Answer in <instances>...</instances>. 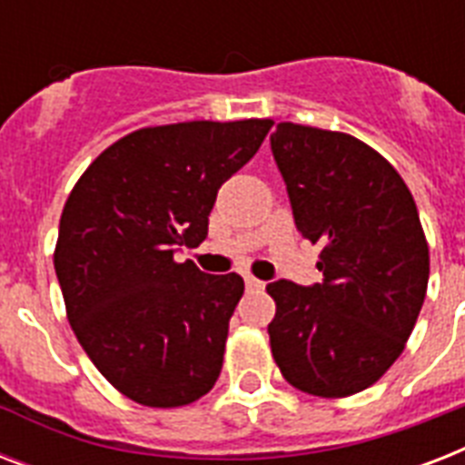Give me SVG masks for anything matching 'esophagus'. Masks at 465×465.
I'll return each mask as SVG.
<instances>
[{
	"instance_id": "1",
	"label": "esophagus",
	"mask_w": 465,
	"mask_h": 465,
	"mask_svg": "<svg viewBox=\"0 0 465 465\" xmlns=\"http://www.w3.org/2000/svg\"><path fill=\"white\" fill-rule=\"evenodd\" d=\"M262 287H265V282L255 280L253 275H246V290H262Z\"/></svg>"
}]
</instances>
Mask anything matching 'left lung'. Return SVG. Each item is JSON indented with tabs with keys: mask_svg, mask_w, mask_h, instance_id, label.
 Instances as JSON below:
<instances>
[{
	"mask_svg": "<svg viewBox=\"0 0 465 465\" xmlns=\"http://www.w3.org/2000/svg\"><path fill=\"white\" fill-rule=\"evenodd\" d=\"M294 224L321 243L323 282L268 284L277 367L294 389L345 398L401 357L430 280L418 207L398 171L352 134L280 123L270 134Z\"/></svg>",
	"mask_w": 465,
	"mask_h": 465,
	"instance_id": "1",
	"label": "left lung"
}]
</instances>
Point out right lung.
<instances>
[{"label": "right lung", "mask_w": 465, "mask_h": 465, "mask_svg": "<svg viewBox=\"0 0 465 465\" xmlns=\"http://www.w3.org/2000/svg\"><path fill=\"white\" fill-rule=\"evenodd\" d=\"M270 127L258 118L142 127L101 152L69 193L54 246L69 325L134 403L181 408L219 379L243 280L173 253L203 243L217 190Z\"/></svg>", "instance_id": "1"}]
</instances>
